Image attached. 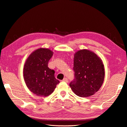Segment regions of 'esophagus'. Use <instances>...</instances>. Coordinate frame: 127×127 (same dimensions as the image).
Returning a JSON list of instances; mask_svg holds the SVG:
<instances>
[{"instance_id": "1", "label": "esophagus", "mask_w": 127, "mask_h": 127, "mask_svg": "<svg viewBox=\"0 0 127 127\" xmlns=\"http://www.w3.org/2000/svg\"><path fill=\"white\" fill-rule=\"evenodd\" d=\"M63 81H65V82H66V83H68V79L67 78H64L63 79Z\"/></svg>"}]
</instances>
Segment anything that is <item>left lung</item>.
I'll list each match as a JSON object with an SVG mask.
<instances>
[{
	"label": "left lung",
	"instance_id": "1",
	"mask_svg": "<svg viewBox=\"0 0 127 127\" xmlns=\"http://www.w3.org/2000/svg\"><path fill=\"white\" fill-rule=\"evenodd\" d=\"M74 79L69 86L77 96L93 95L100 89L105 78V69L101 59L87 49L79 51L74 54Z\"/></svg>",
	"mask_w": 127,
	"mask_h": 127
}]
</instances>
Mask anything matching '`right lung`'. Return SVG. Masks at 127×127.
Segmentation results:
<instances>
[{
  "mask_svg": "<svg viewBox=\"0 0 127 127\" xmlns=\"http://www.w3.org/2000/svg\"><path fill=\"white\" fill-rule=\"evenodd\" d=\"M53 52L39 48L32 53L24 68V78L27 88L39 96H48L53 93L59 81L54 76L55 71L48 67Z\"/></svg>",
  "mask_w": 127,
  "mask_h": 127,
  "instance_id": "add662e5",
  "label": "right lung"
}]
</instances>
